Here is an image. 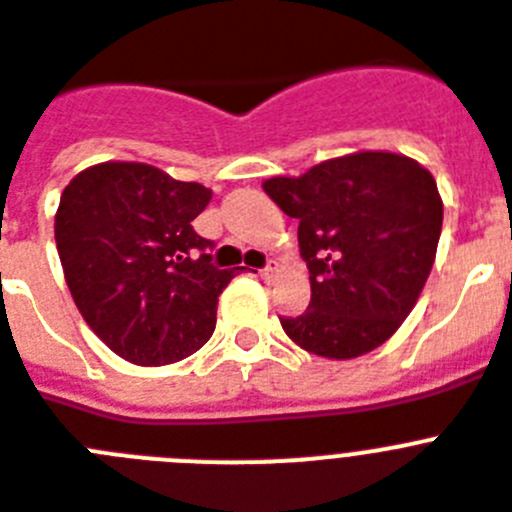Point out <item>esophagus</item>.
Returning a JSON list of instances; mask_svg holds the SVG:
<instances>
[{"mask_svg":"<svg viewBox=\"0 0 512 512\" xmlns=\"http://www.w3.org/2000/svg\"><path fill=\"white\" fill-rule=\"evenodd\" d=\"M276 273H278V268H276V265H273V263H270L268 268L260 270V273H257V276L263 278L265 283H273V281H276Z\"/></svg>","mask_w":512,"mask_h":512,"instance_id":"esophagus-1","label":"esophagus"}]
</instances>
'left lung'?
Masks as SVG:
<instances>
[{
	"instance_id": "8db88e82",
	"label": "left lung",
	"mask_w": 512,
	"mask_h": 512,
	"mask_svg": "<svg viewBox=\"0 0 512 512\" xmlns=\"http://www.w3.org/2000/svg\"><path fill=\"white\" fill-rule=\"evenodd\" d=\"M263 190L299 218L312 299L281 317L286 336L322 359H356L388 341L411 315L435 265L442 197L422 163L390 150L328 158Z\"/></svg>"
}]
</instances>
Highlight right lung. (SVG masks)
<instances>
[{"instance_id": "obj_1", "label": "right lung", "mask_w": 512, "mask_h": 512, "mask_svg": "<svg viewBox=\"0 0 512 512\" xmlns=\"http://www.w3.org/2000/svg\"><path fill=\"white\" fill-rule=\"evenodd\" d=\"M213 192L137 161L88 166L64 187L54 239L90 330L124 362L161 367L203 349L221 291L213 242L192 229Z\"/></svg>"}]
</instances>
